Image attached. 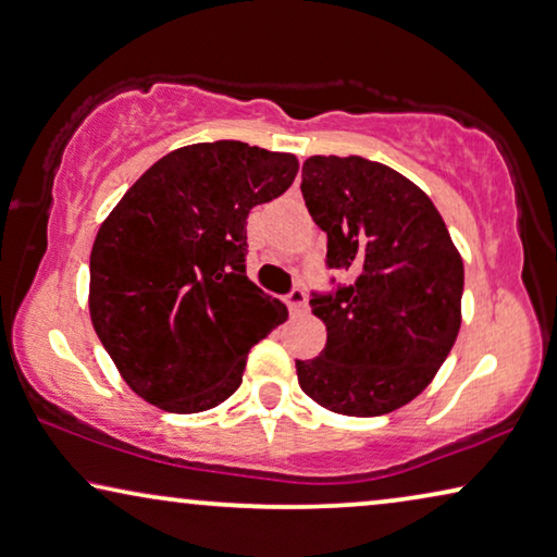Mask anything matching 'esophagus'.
Segmentation results:
<instances>
[{
    "instance_id": "obj_1",
    "label": "esophagus",
    "mask_w": 557,
    "mask_h": 557,
    "mask_svg": "<svg viewBox=\"0 0 557 557\" xmlns=\"http://www.w3.org/2000/svg\"><path fill=\"white\" fill-rule=\"evenodd\" d=\"M286 306H288V311H292V313L304 311V306H306V288L304 286H294L292 292L286 294Z\"/></svg>"
}]
</instances>
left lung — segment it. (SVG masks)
Masks as SVG:
<instances>
[{"mask_svg":"<svg viewBox=\"0 0 557 557\" xmlns=\"http://www.w3.org/2000/svg\"><path fill=\"white\" fill-rule=\"evenodd\" d=\"M301 193L326 233L329 269L354 284L313 294L326 324L317 359L298 361L301 389L329 412L379 417L412 401L453 351L465 269L426 193L374 160L311 156Z\"/></svg>","mask_w":557,"mask_h":557,"instance_id":"obj_1","label":"left lung"}]
</instances>
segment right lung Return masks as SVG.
Segmentation results:
<instances>
[{"label":"right lung","instance_id":"obj_1","mask_svg":"<svg viewBox=\"0 0 557 557\" xmlns=\"http://www.w3.org/2000/svg\"><path fill=\"white\" fill-rule=\"evenodd\" d=\"M298 173L292 152L185 145L148 168L100 225L90 317L127 386L165 412L219 407L286 306L246 276V219Z\"/></svg>","mask_w":557,"mask_h":557}]
</instances>
